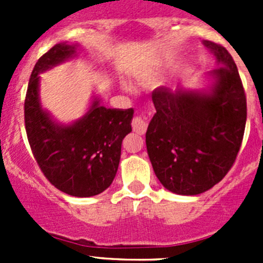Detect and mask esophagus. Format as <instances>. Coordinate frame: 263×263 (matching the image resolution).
I'll list each match as a JSON object with an SVG mask.
<instances>
[{
	"instance_id": "obj_1",
	"label": "esophagus",
	"mask_w": 263,
	"mask_h": 263,
	"mask_svg": "<svg viewBox=\"0 0 263 263\" xmlns=\"http://www.w3.org/2000/svg\"><path fill=\"white\" fill-rule=\"evenodd\" d=\"M132 128L136 134L144 135L147 129V121L145 116H137L135 117L134 121H132Z\"/></svg>"
}]
</instances>
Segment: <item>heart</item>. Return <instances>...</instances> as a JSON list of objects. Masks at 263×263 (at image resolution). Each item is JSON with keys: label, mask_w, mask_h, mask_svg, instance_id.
Returning a JSON list of instances; mask_svg holds the SVG:
<instances>
[{"label": "heart", "mask_w": 263, "mask_h": 263, "mask_svg": "<svg viewBox=\"0 0 263 263\" xmlns=\"http://www.w3.org/2000/svg\"><path fill=\"white\" fill-rule=\"evenodd\" d=\"M135 78H136V80L140 82L141 85H153L155 84L156 81L160 79V71H155V70H142V71H139V72H136V75H135ZM122 87H123L126 91H131L132 90V86L128 84V82L123 81L122 82Z\"/></svg>", "instance_id": "obj_1"}]
</instances>
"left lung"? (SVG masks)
Segmentation results:
<instances>
[{
	"label": "left lung",
	"mask_w": 263,
	"mask_h": 263,
	"mask_svg": "<svg viewBox=\"0 0 263 263\" xmlns=\"http://www.w3.org/2000/svg\"><path fill=\"white\" fill-rule=\"evenodd\" d=\"M219 67L205 75L206 89L153 91L156 113L146 131L151 165L171 192L196 196L213 188L234 164L247 121L237 65L220 44L203 41Z\"/></svg>",
	"instance_id": "1"
}]
</instances>
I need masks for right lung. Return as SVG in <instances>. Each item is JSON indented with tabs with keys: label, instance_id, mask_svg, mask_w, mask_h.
Returning <instances> with one entry per match:
<instances>
[{
	"label": "right lung",
	"instance_id": "1",
	"mask_svg": "<svg viewBox=\"0 0 263 263\" xmlns=\"http://www.w3.org/2000/svg\"><path fill=\"white\" fill-rule=\"evenodd\" d=\"M79 44H55L34 66L25 98L29 144L46 178L62 192L90 197L112 184L122 141L132 131L134 109H112L94 97L89 109L70 124L54 121L41 103L39 73L78 55Z\"/></svg>",
	"mask_w": 263,
	"mask_h": 263
}]
</instances>
